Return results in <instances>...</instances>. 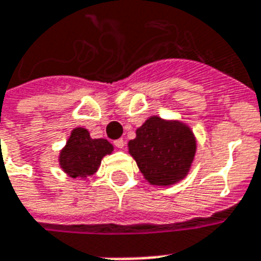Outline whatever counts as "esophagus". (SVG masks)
<instances>
[{
    "mask_svg": "<svg viewBox=\"0 0 261 261\" xmlns=\"http://www.w3.org/2000/svg\"><path fill=\"white\" fill-rule=\"evenodd\" d=\"M113 144H115L116 148H119V149H123V148H124V141L121 140V138L120 140H116Z\"/></svg>",
    "mask_w": 261,
    "mask_h": 261,
    "instance_id": "obj_1",
    "label": "esophagus"
}]
</instances>
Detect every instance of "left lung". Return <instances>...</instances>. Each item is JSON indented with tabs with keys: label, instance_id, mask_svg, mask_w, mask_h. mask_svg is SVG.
<instances>
[{
	"label": "left lung",
	"instance_id": "1",
	"mask_svg": "<svg viewBox=\"0 0 261 261\" xmlns=\"http://www.w3.org/2000/svg\"><path fill=\"white\" fill-rule=\"evenodd\" d=\"M140 171L152 185H171L190 171L196 141L188 125L149 117L128 142Z\"/></svg>",
	"mask_w": 261,
	"mask_h": 261
}]
</instances>
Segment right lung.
I'll list each match as a JSON object with an SVG mask.
<instances>
[{"label": "right lung", "mask_w": 261, "mask_h": 261, "mask_svg": "<svg viewBox=\"0 0 261 261\" xmlns=\"http://www.w3.org/2000/svg\"><path fill=\"white\" fill-rule=\"evenodd\" d=\"M113 146L103 138L92 140L86 128H74L66 146L62 149L59 163L67 174L76 177H87L95 173L102 158L109 155Z\"/></svg>", "instance_id": "right-lung-1"}]
</instances>
